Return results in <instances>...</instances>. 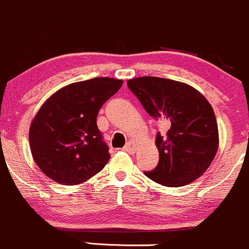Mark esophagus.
<instances>
[{
    "mask_svg": "<svg viewBox=\"0 0 249 249\" xmlns=\"http://www.w3.org/2000/svg\"><path fill=\"white\" fill-rule=\"evenodd\" d=\"M124 151L128 152V154H134L135 149H137V144H135L133 140H129V142L124 145Z\"/></svg>",
    "mask_w": 249,
    "mask_h": 249,
    "instance_id": "esophagus-1",
    "label": "esophagus"
}]
</instances>
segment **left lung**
<instances>
[{
	"label": "left lung",
	"instance_id": "8db88e82",
	"mask_svg": "<svg viewBox=\"0 0 249 249\" xmlns=\"http://www.w3.org/2000/svg\"><path fill=\"white\" fill-rule=\"evenodd\" d=\"M127 86L147 114L167 121L168 128L164 135L157 133L159 164L145 176L169 188L200 178L219 145L218 124L208 100L191 86L168 78L145 76L128 80Z\"/></svg>",
	"mask_w": 249,
	"mask_h": 249
}]
</instances>
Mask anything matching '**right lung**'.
Wrapping results in <instances>:
<instances>
[{"label":"right lung","mask_w":249,"mask_h":249,"mask_svg":"<svg viewBox=\"0 0 249 249\" xmlns=\"http://www.w3.org/2000/svg\"><path fill=\"white\" fill-rule=\"evenodd\" d=\"M122 83L109 77L71 83L42 105L31 122L29 142L36 164L48 178L77 185L104 168L110 154L97 116Z\"/></svg>","instance_id":"obj_1"}]
</instances>
